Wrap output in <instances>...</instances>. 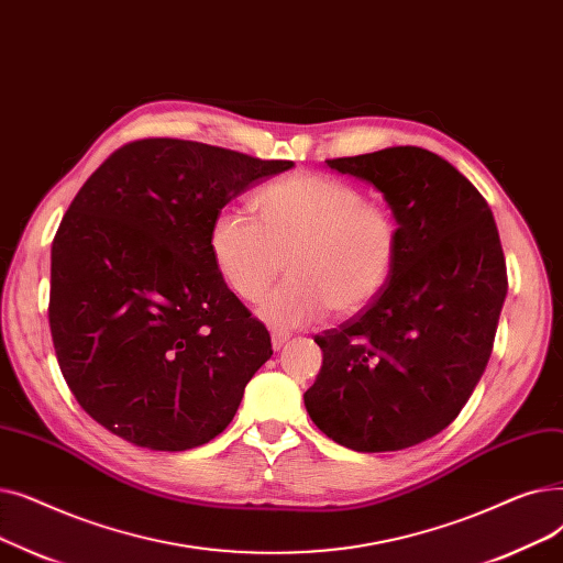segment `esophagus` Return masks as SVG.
I'll return each instance as SVG.
<instances>
[{"label": "esophagus", "mask_w": 563, "mask_h": 563, "mask_svg": "<svg viewBox=\"0 0 563 563\" xmlns=\"http://www.w3.org/2000/svg\"><path fill=\"white\" fill-rule=\"evenodd\" d=\"M271 339H273V347H275V351H279V347H282L290 336H288L286 332H277V330H275V332L271 334Z\"/></svg>", "instance_id": "esophagus-1"}]
</instances>
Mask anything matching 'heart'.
Masks as SVG:
<instances>
[{
  "label": "heart",
  "instance_id": "obj_1",
  "mask_svg": "<svg viewBox=\"0 0 563 563\" xmlns=\"http://www.w3.org/2000/svg\"><path fill=\"white\" fill-rule=\"evenodd\" d=\"M256 220L240 208L220 210L208 247L218 273L240 300L256 302L282 275L290 277L258 307L275 328L316 323L330 309L353 316L389 286L400 229L391 210L366 203L360 187L334 176L300 172L263 185Z\"/></svg>",
  "mask_w": 563,
  "mask_h": 563
}]
</instances>
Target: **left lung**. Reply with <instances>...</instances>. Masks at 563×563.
<instances>
[{"mask_svg":"<svg viewBox=\"0 0 563 563\" xmlns=\"http://www.w3.org/2000/svg\"><path fill=\"white\" fill-rule=\"evenodd\" d=\"M325 163L383 192L400 252L376 302L313 336L323 366L305 406L341 446L408 449L459 417L490 360L508 290L497 224L476 187L426 148Z\"/></svg>","mask_w":563,"mask_h":563,"instance_id":"left-lung-1","label":"left lung"}]
</instances>
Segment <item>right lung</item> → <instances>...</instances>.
<instances>
[{
	"label": "right lung",
	"instance_id": "obj_1",
	"mask_svg": "<svg viewBox=\"0 0 563 563\" xmlns=\"http://www.w3.org/2000/svg\"><path fill=\"white\" fill-rule=\"evenodd\" d=\"M290 167L153 137L114 151L77 192L52 240L49 332L77 404L107 431L185 451L231 423L273 343L208 233L233 197Z\"/></svg>",
	"mask_w": 563,
	"mask_h": 563
}]
</instances>
